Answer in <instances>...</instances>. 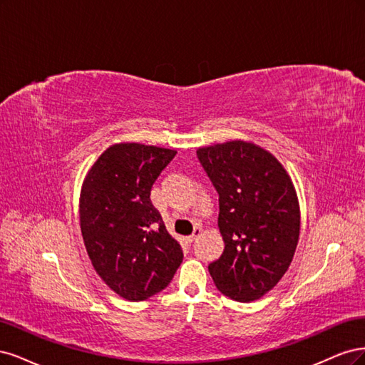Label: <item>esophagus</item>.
I'll list each match as a JSON object with an SVG mask.
<instances>
[{
  "label": "esophagus",
  "instance_id": "obj_1",
  "mask_svg": "<svg viewBox=\"0 0 365 365\" xmlns=\"http://www.w3.org/2000/svg\"><path fill=\"white\" fill-rule=\"evenodd\" d=\"M200 233H202V229H198V227H195L194 229V232H192V235H191V237H187V241H190V242H192L197 237H198V235Z\"/></svg>",
  "mask_w": 365,
  "mask_h": 365
}]
</instances>
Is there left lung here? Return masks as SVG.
Segmentation results:
<instances>
[{"mask_svg": "<svg viewBox=\"0 0 365 365\" xmlns=\"http://www.w3.org/2000/svg\"><path fill=\"white\" fill-rule=\"evenodd\" d=\"M197 155L218 192V229L225 241L209 273L232 300L261 299L284 277L296 252V187L284 165L252 140L200 147Z\"/></svg>", "mask_w": 365, "mask_h": 365, "instance_id": "obj_1", "label": "left lung"}]
</instances>
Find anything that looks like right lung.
Here are the masks:
<instances>
[{"instance_id": "1", "label": "right lung", "mask_w": 365, "mask_h": 365, "mask_svg": "<svg viewBox=\"0 0 365 365\" xmlns=\"http://www.w3.org/2000/svg\"><path fill=\"white\" fill-rule=\"evenodd\" d=\"M175 150L139 143L106 148L80 191V229L93 269L128 302L171 282L183 253L150 202L151 186Z\"/></svg>"}]
</instances>
